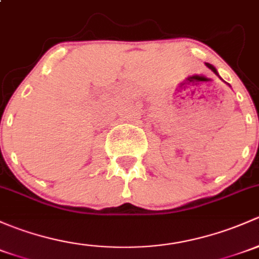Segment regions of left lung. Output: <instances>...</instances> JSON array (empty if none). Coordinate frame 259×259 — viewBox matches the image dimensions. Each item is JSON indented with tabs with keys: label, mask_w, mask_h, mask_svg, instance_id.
<instances>
[{
	"label": "left lung",
	"mask_w": 259,
	"mask_h": 259,
	"mask_svg": "<svg viewBox=\"0 0 259 259\" xmlns=\"http://www.w3.org/2000/svg\"><path fill=\"white\" fill-rule=\"evenodd\" d=\"M206 65H207V68H209V69H211L212 72L214 73V74H216V75H219V73H217V69H216V68L213 67V65H212V64H209V63H206ZM219 77H220V75H219Z\"/></svg>",
	"instance_id": "1"
}]
</instances>
